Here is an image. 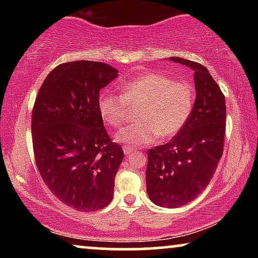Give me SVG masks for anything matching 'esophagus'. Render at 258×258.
Wrapping results in <instances>:
<instances>
[{
    "label": "esophagus",
    "instance_id": "1",
    "mask_svg": "<svg viewBox=\"0 0 258 258\" xmlns=\"http://www.w3.org/2000/svg\"><path fill=\"white\" fill-rule=\"evenodd\" d=\"M123 151H124V155H126V156H128V155H130L134 151V148L125 146V147H123Z\"/></svg>",
    "mask_w": 258,
    "mask_h": 258
}]
</instances>
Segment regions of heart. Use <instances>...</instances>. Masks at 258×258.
Returning <instances> with one entry per match:
<instances>
[{
	"instance_id": "1",
	"label": "heart",
	"mask_w": 258,
	"mask_h": 258,
	"mask_svg": "<svg viewBox=\"0 0 258 258\" xmlns=\"http://www.w3.org/2000/svg\"><path fill=\"white\" fill-rule=\"evenodd\" d=\"M122 95L102 91L98 111L107 124L119 128L125 122L129 107H139L137 123L116 135L119 143L147 146L158 136L170 139L186 124L194 108V89L189 83L176 82L160 73H148L121 87Z\"/></svg>"
}]
</instances>
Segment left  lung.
I'll return each mask as SVG.
<instances>
[{
    "label": "left lung",
    "instance_id": "left-lung-1",
    "mask_svg": "<svg viewBox=\"0 0 258 258\" xmlns=\"http://www.w3.org/2000/svg\"><path fill=\"white\" fill-rule=\"evenodd\" d=\"M194 70L196 100L183 129L163 146L148 150L147 192L160 207L177 208L195 200L216 171L223 154L225 98L206 67L170 57Z\"/></svg>",
    "mask_w": 258,
    "mask_h": 258
}]
</instances>
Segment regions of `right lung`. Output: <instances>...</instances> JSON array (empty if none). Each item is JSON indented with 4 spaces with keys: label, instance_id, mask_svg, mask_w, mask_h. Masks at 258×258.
Returning <instances> with one entry per match:
<instances>
[{
    "label": "right lung",
    "instance_id": "1",
    "mask_svg": "<svg viewBox=\"0 0 258 258\" xmlns=\"http://www.w3.org/2000/svg\"><path fill=\"white\" fill-rule=\"evenodd\" d=\"M117 73L103 62L62 63L45 77L33 108L38 172L52 195L83 213L111 202L115 176L124 157L98 111L100 90Z\"/></svg>",
    "mask_w": 258,
    "mask_h": 258
}]
</instances>
